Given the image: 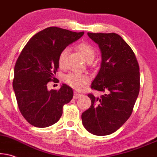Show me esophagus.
<instances>
[{
  "instance_id": "esophagus-1",
  "label": "esophagus",
  "mask_w": 157,
  "mask_h": 157,
  "mask_svg": "<svg viewBox=\"0 0 157 157\" xmlns=\"http://www.w3.org/2000/svg\"><path fill=\"white\" fill-rule=\"evenodd\" d=\"M80 96H81L80 93H77V92H75V93H74V96H73V98H74L75 99H77V98H78Z\"/></svg>"
}]
</instances>
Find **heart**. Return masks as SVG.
<instances>
[{"label": "heart", "mask_w": 157, "mask_h": 157, "mask_svg": "<svg viewBox=\"0 0 157 157\" xmlns=\"http://www.w3.org/2000/svg\"><path fill=\"white\" fill-rule=\"evenodd\" d=\"M77 50L80 52L81 56L86 61L93 60L95 57V51L93 47L88 43H82L77 46ZM68 52V49L65 48L61 51L59 56V64L61 67H64L65 59ZM63 80L65 83L72 87L75 90H80L84 88L85 85L88 82L89 77L85 74H79V73L71 72L63 77Z\"/></svg>", "instance_id": "1"}]
</instances>
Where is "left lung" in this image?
I'll use <instances>...</instances> for the list:
<instances>
[{
    "mask_svg": "<svg viewBox=\"0 0 157 157\" xmlns=\"http://www.w3.org/2000/svg\"><path fill=\"white\" fill-rule=\"evenodd\" d=\"M98 45L101 63L91 88L105 93L88 96L91 106L82 114L85 128L95 136L114 132L128 120L140 90L139 66L129 45L116 33H90Z\"/></svg>",
    "mask_w": 157,
    "mask_h": 157,
    "instance_id": "1",
    "label": "left lung"
}]
</instances>
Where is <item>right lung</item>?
<instances>
[{
	"label": "right lung",
	"instance_id": "add662e5",
	"mask_svg": "<svg viewBox=\"0 0 157 157\" xmlns=\"http://www.w3.org/2000/svg\"><path fill=\"white\" fill-rule=\"evenodd\" d=\"M83 35L84 32L48 27L32 37L18 57L13 88L21 114L32 125L47 128L55 124L64 105L73 98L72 88L66 84L59 90H48L47 84L54 79L61 51Z\"/></svg>",
	"mask_w": 157,
	"mask_h": 157
}]
</instances>
